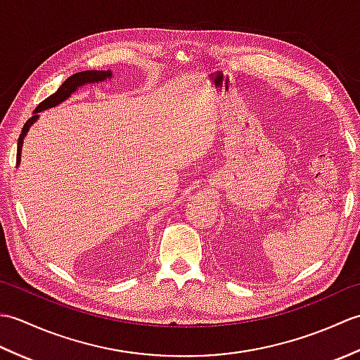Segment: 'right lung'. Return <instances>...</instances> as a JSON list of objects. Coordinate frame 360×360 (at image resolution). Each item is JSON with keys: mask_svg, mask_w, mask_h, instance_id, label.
Segmentation results:
<instances>
[{"mask_svg": "<svg viewBox=\"0 0 360 360\" xmlns=\"http://www.w3.org/2000/svg\"><path fill=\"white\" fill-rule=\"evenodd\" d=\"M108 77H111V71H83V72H77V74L71 75L70 79H66L62 83V86H60L52 96H49L48 98H44V101L35 108L34 116L26 122L25 127H22V129H21V134H20V139H18V148H17V162H20V153H21V147H22V139H25V136L27 133V129L30 128V125H32L34 122L38 119L37 112L52 108V106L62 103L63 101H66V98L74 93L75 89H77L82 85H85V83L102 82V80L108 79Z\"/></svg>", "mask_w": 360, "mask_h": 360, "instance_id": "add662e5", "label": "right lung"}]
</instances>
